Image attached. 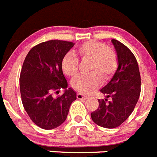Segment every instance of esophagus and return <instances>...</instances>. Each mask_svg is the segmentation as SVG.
Here are the masks:
<instances>
[{
  "mask_svg": "<svg viewBox=\"0 0 157 157\" xmlns=\"http://www.w3.org/2000/svg\"><path fill=\"white\" fill-rule=\"evenodd\" d=\"M77 98H78V99H79V100L86 99L87 97H86V96H85V95H83V94H77Z\"/></svg>",
  "mask_w": 157,
  "mask_h": 157,
  "instance_id": "esophagus-1",
  "label": "esophagus"
}]
</instances>
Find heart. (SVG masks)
<instances>
[{
    "label": "heart",
    "instance_id": "heart-1",
    "mask_svg": "<svg viewBox=\"0 0 157 157\" xmlns=\"http://www.w3.org/2000/svg\"><path fill=\"white\" fill-rule=\"evenodd\" d=\"M75 54L82 60L90 59L89 70L92 71L75 78L72 88L83 94H91L116 72L118 67L117 53L114 48L97 41H89L78 47ZM78 59L75 54L67 53L62 59L61 67L63 73L71 78L75 77L78 72Z\"/></svg>",
    "mask_w": 157,
    "mask_h": 157
}]
</instances>
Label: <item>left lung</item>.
<instances>
[{"mask_svg": "<svg viewBox=\"0 0 157 157\" xmlns=\"http://www.w3.org/2000/svg\"><path fill=\"white\" fill-rule=\"evenodd\" d=\"M118 56V68L101 92L106 97L98 100V109L91 113L93 121L105 128L120 126L134 111L141 93V75L135 56L123 43L112 40ZM110 97L111 101H107Z\"/></svg>", "mask_w": 157, "mask_h": 157, "instance_id": "1", "label": "left lung"}]
</instances>
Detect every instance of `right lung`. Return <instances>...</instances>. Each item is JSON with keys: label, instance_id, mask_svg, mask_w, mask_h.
Returning <instances> with one entry per match:
<instances>
[{"label": "right lung", "instance_id": "add662e5", "mask_svg": "<svg viewBox=\"0 0 157 157\" xmlns=\"http://www.w3.org/2000/svg\"><path fill=\"white\" fill-rule=\"evenodd\" d=\"M74 43L60 40L44 41L29 51L19 76L22 103L30 120L37 127L51 130L66 120L76 93L66 90L67 82L63 74L61 62ZM65 88L61 96L54 92Z\"/></svg>", "mask_w": 157, "mask_h": 157}]
</instances>
